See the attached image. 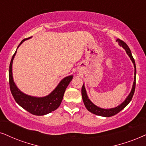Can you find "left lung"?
Wrapping results in <instances>:
<instances>
[{"label":"left lung","mask_w":146,"mask_h":146,"mask_svg":"<svg viewBox=\"0 0 146 146\" xmlns=\"http://www.w3.org/2000/svg\"><path fill=\"white\" fill-rule=\"evenodd\" d=\"M117 42H119V45L121 46H122L123 48L125 50L127 55L130 57L131 60L132 62L133 63L134 68H135L134 82H133V86H132L131 91L130 94H129L128 96L127 97V98L125 100L124 102H123V103H121V104L119 105L118 106L115 107V108H109V109H104V108H100V107L96 106L94 104H93V103L91 102V100L89 99L88 95H87L86 90V88H85L84 84L83 85L82 88V96L83 101H84L85 106H86V108L88 110H89L90 112H92V113H93L94 114H96V115L101 116V117H112V116L115 115V114L119 113L120 111H121V110H122L124 108H125V107L128 105L129 103L131 102L135 90L136 66H135V60H134L133 57V56H132L130 48H129L128 46H127V44L125 43V42H123V40H121L120 39H117Z\"/></svg>","instance_id":"obj_1"}]
</instances>
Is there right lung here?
Returning a JSON list of instances; mask_svg holds the SVG:
<instances>
[{
	"instance_id": "add662e5",
	"label": "right lung",
	"mask_w": 146,
	"mask_h": 146,
	"mask_svg": "<svg viewBox=\"0 0 146 146\" xmlns=\"http://www.w3.org/2000/svg\"><path fill=\"white\" fill-rule=\"evenodd\" d=\"M31 38L32 37L22 40L21 43L18 46L17 48L25 40L29 39ZM16 52L17 50L14 53L13 56H12L9 70L10 90L16 102L20 106L26 110L27 112H30L31 114H34V115H45V114H48L57 109L62 102L66 88H67L68 85L69 84V83L73 79V75H70V76L66 77L62 79L58 86H56V88L46 96L34 97L25 94L18 89V88L15 84L13 78V60L14 59Z\"/></svg>"
}]
</instances>
